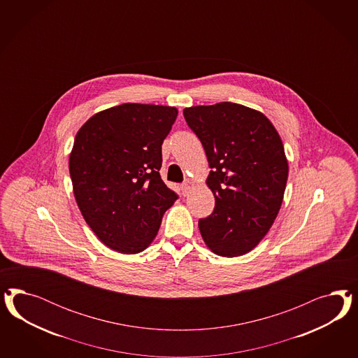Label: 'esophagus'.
Segmentation results:
<instances>
[{
  "label": "esophagus",
  "mask_w": 358,
  "mask_h": 358,
  "mask_svg": "<svg viewBox=\"0 0 358 358\" xmlns=\"http://www.w3.org/2000/svg\"><path fill=\"white\" fill-rule=\"evenodd\" d=\"M194 187V184L192 181H185L184 184L181 185V190H182V194L187 195L190 193V190Z\"/></svg>",
  "instance_id": "1"
}]
</instances>
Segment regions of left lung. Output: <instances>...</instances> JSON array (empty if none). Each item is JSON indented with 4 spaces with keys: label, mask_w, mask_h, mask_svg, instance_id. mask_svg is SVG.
Returning a JSON list of instances; mask_svg holds the SVG:
<instances>
[{
    "label": "left lung",
    "mask_w": 358,
    "mask_h": 358,
    "mask_svg": "<svg viewBox=\"0 0 358 358\" xmlns=\"http://www.w3.org/2000/svg\"><path fill=\"white\" fill-rule=\"evenodd\" d=\"M202 143L214 211L198 222L207 247L224 257L253 250L281 208L289 166L278 132L253 108L220 102L184 110Z\"/></svg>",
    "instance_id": "left-lung-1"
}]
</instances>
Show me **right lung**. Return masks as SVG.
<instances>
[{"instance_id":"right-lung-1","label":"right lung","mask_w":358,"mask_h":358,"mask_svg":"<svg viewBox=\"0 0 358 358\" xmlns=\"http://www.w3.org/2000/svg\"><path fill=\"white\" fill-rule=\"evenodd\" d=\"M177 108L124 103L93 115L77 132L69 173L87 226L108 248L132 255L159 232L178 198L159 173Z\"/></svg>"}]
</instances>
